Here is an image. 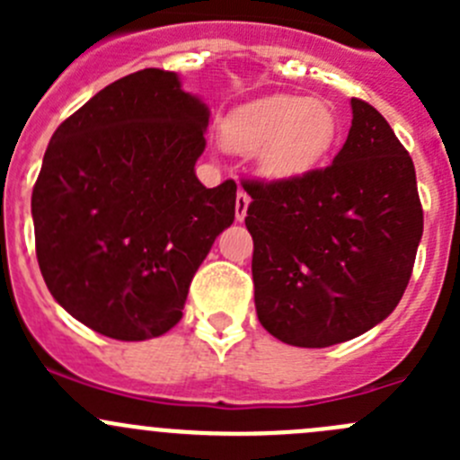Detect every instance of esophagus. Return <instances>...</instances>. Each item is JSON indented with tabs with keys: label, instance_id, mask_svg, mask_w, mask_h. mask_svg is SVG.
Listing matches in <instances>:
<instances>
[{
	"label": "esophagus",
	"instance_id": "1",
	"mask_svg": "<svg viewBox=\"0 0 460 460\" xmlns=\"http://www.w3.org/2000/svg\"><path fill=\"white\" fill-rule=\"evenodd\" d=\"M249 202H252V198L247 196V193L240 189L238 196H235V220L243 222L244 217H247V208H249Z\"/></svg>",
	"mask_w": 460,
	"mask_h": 460
}]
</instances>
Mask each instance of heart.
<instances>
[{"instance_id": "b5f03b06", "label": "heart", "mask_w": 460, "mask_h": 460, "mask_svg": "<svg viewBox=\"0 0 460 460\" xmlns=\"http://www.w3.org/2000/svg\"><path fill=\"white\" fill-rule=\"evenodd\" d=\"M220 140L234 153H258L264 178L294 182L329 160L341 140V119L318 97L269 95L231 111Z\"/></svg>"}]
</instances>
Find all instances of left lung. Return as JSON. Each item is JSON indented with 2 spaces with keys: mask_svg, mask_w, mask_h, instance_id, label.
Instances as JSON below:
<instances>
[{
  "mask_svg": "<svg viewBox=\"0 0 460 460\" xmlns=\"http://www.w3.org/2000/svg\"><path fill=\"white\" fill-rule=\"evenodd\" d=\"M327 169L294 182L244 180L258 320L294 347L369 332L401 303L423 235L410 153L372 104Z\"/></svg>",
  "mask_w": 460,
  "mask_h": 460,
  "instance_id": "left-lung-1",
  "label": "left lung"
}]
</instances>
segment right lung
<instances>
[{
    "label": "right lung",
    "instance_id": "right-lung-1",
    "mask_svg": "<svg viewBox=\"0 0 460 460\" xmlns=\"http://www.w3.org/2000/svg\"><path fill=\"white\" fill-rule=\"evenodd\" d=\"M207 124V104L175 73L144 68L50 137L31 200L37 262L93 332L146 341L182 318L198 267L235 217L234 180L196 178Z\"/></svg>",
    "mask_w": 460,
    "mask_h": 460
}]
</instances>
